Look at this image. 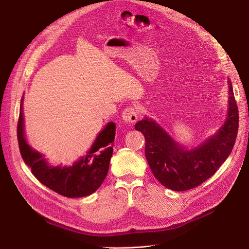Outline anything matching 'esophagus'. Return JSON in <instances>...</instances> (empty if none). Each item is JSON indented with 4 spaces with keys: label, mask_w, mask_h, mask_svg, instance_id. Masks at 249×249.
Segmentation results:
<instances>
[{
    "label": "esophagus",
    "mask_w": 249,
    "mask_h": 249,
    "mask_svg": "<svg viewBox=\"0 0 249 249\" xmlns=\"http://www.w3.org/2000/svg\"><path fill=\"white\" fill-rule=\"evenodd\" d=\"M122 117H123V120L127 123H135L137 121V119L139 118V110L134 107H127L123 113H122Z\"/></svg>",
    "instance_id": "obj_1"
}]
</instances>
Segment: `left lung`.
<instances>
[{
  "instance_id": "1",
  "label": "left lung",
  "mask_w": 249,
  "mask_h": 249,
  "mask_svg": "<svg viewBox=\"0 0 249 249\" xmlns=\"http://www.w3.org/2000/svg\"><path fill=\"white\" fill-rule=\"evenodd\" d=\"M229 110L218 133L200 146L180 147L155 122L144 119L135 129L145 137V156L154 177L165 188L181 192L200 186L211 178L231 153L238 132L239 115L231 82Z\"/></svg>"
}]
</instances>
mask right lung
I'll use <instances>...</instances> for the list:
<instances>
[{"instance_id":"1","label":"right lung","mask_w":249,"mask_h":249,"mask_svg":"<svg viewBox=\"0 0 249 249\" xmlns=\"http://www.w3.org/2000/svg\"><path fill=\"white\" fill-rule=\"evenodd\" d=\"M23 103V98L21 100ZM22 104L17 125V137L20 153L24 162L34 177L48 189L68 198L86 197L96 192L108 174L113 154L112 143L115 139L116 126L110 122L98 135L87 155L72 166H50L43 155L33 150L24 136Z\"/></svg>"}]
</instances>
